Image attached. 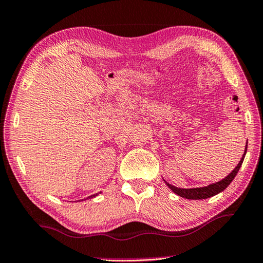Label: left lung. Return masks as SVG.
Returning <instances> with one entry per match:
<instances>
[{
	"mask_svg": "<svg viewBox=\"0 0 263 263\" xmlns=\"http://www.w3.org/2000/svg\"><path fill=\"white\" fill-rule=\"evenodd\" d=\"M247 152V144H246V147H245V153L242 155L241 160H240L239 163L237 164V167H235L232 172L230 173V174L225 177V179L220 180L219 182H216V183H212L208 186H201V188H190V189H183V188H177L175 185H172L169 184L168 182L164 181V183L167 184V186L169 189H171L173 193H175L176 195L181 196V197L183 198H188V199H205V198H210L212 196H215L217 194L221 193L222 190H225L228 188L229 184L231 182L233 181V179L235 177V175L238 174L240 167H241L242 161L245 159V155H246Z\"/></svg>",
	"mask_w": 263,
	"mask_h": 263,
	"instance_id": "1",
	"label": "left lung"
}]
</instances>
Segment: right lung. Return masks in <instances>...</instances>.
Here are the masks:
<instances>
[{
  "label": "right lung",
  "mask_w": 263,
  "mask_h": 263,
  "mask_svg": "<svg viewBox=\"0 0 263 263\" xmlns=\"http://www.w3.org/2000/svg\"><path fill=\"white\" fill-rule=\"evenodd\" d=\"M95 196H97V194H95V195H91V196H89V197H87V199H88V198H92V197H95Z\"/></svg>",
  "instance_id": "1"
}]
</instances>
